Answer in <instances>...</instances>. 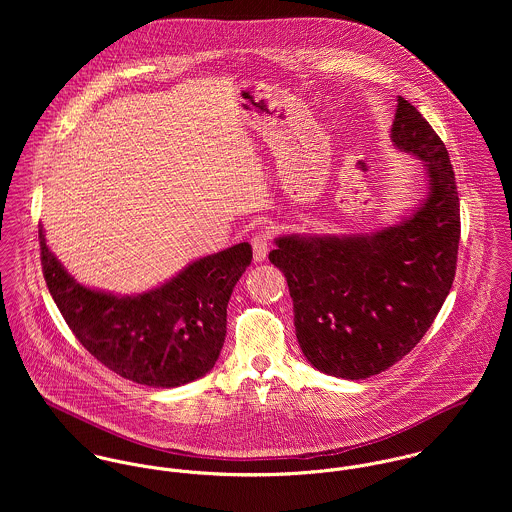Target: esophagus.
I'll use <instances>...</instances> for the list:
<instances>
[{
    "label": "esophagus",
    "mask_w": 512,
    "mask_h": 512,
    "mask_svg": "<svg viewBox=\"0 0 512 512\" xmlns=\"http://www.w3.org/2000/svg\"><path fill=\"white\" fill-rule=\"evenodd\" d=\"M270 244H272V238L268 232H256L254 238H252V250H254V262H264L268 258V252H270Z\"/></svg>",
    "instance_id": "1"
}]
</instances>
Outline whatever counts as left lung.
Here are the masks:
<instances>
[{
    "mask_svg": "<svg viewBox=\"0 0 512 512\" xmlns=\"http://www.w3.org/2000/svg\"><path fill=\"white\" fill-rule=\"evenodd\" d=\"M390 140L422 161L424 199L394 224L359 234H282L270 252L293 299L295 337L317 370L380 374L426 335L451 290L459 197L447 149L402 96Z\"/></svg>",
    "mask_w": 512,
    "mask_h": 512,
    "instance_id": "left-lung-1",
    "label": "left lung"
}]
</instances>
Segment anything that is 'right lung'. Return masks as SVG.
Wrapping results in <instances>:
<instances>
[{
	"mask_svg": "<svg viewBox=\"0 0 512 512\" xmlns=\"http://www.w3.org/2000/svg\"><path fill=\"white\" fill-rule=\"evenodd\" d=\"M47 288L82 347L116 374L153 388L205 376L226 337L230 293L252 262L248 242L197 258L161 286L112 293L78 284L39 226Z\"/></svg>",
	"mask_w": 512,
	"mask_h": 512,
	"instance_id": "add662e5",
	"label": "right lung"
}]
</instances>
